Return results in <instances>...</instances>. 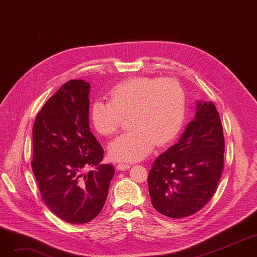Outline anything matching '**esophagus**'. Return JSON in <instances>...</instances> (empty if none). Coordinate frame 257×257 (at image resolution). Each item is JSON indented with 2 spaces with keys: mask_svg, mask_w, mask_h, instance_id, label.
Instances as JSON below:
<instances>
[{
  "mask_svg": "<svg viewBox=\"0 0 257 257\" xmlns=\"http://www.w3.org/2000/svg\"><path fill=\"white\" fill-rule=\"evenodd\" d=\"M130 165H128V164H118L117 166H116V169L118 170V171H126V170H128V169H130Z\"/></svg>",
  "mask_w": 257,
  "mask_h": 257,
  "instance_id": "34e87169",
  "label": "esophagus"
}]
</instances>
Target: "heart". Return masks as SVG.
Returning <instances> with one entry per match:
<instances>
[{
	"label": "heart",
	"mask_w": 257,
	"mask_h": 257,
	"mask_svg": "<svg viewBox=\"0 0 257 257\" xmlns=\"http://www.w3.org/2000/svg\"><path fill=\"white\" fill-rule=\"evenodd\" d=\"M110 102L97 100L90 108L93 127L102 136H112L130 115L132 128L109 145L117 161H139L151 153L155 144L164 146L179 133L185 115V94L174 79L133 77L115 84Z\"/></svg>",
	"instance_id": "heart-1"
}]
</instances>
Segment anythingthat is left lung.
<instances>
[{"label": "left lung", "mask_w": 257, "mask_h": 257, "mask_svg": "<svg viewBox=\"0 0 257 257\" xmlns=\"http://www.w3.org/2000/svg\"><path fill=\"white\" fill-rule=\"evenodd\" d=\"M225 142L217 108L197 102L196 114L180 140L159 155L148 177L153 207L181 219L203 208L212 198L224 166Z\"/></svg>", "instance_id": "1"}]
</instances>
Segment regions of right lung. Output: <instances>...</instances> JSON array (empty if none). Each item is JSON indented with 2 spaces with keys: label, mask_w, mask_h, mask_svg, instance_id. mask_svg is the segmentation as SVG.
I'll return each mask as SVG.
<instances>
[{
  "label": "right lung",
  "mask_w": 257,
  "mask_h": 257,
  "mask_svg": "<svg viewBox=\"0 0 257 257\" xmlns=\"http://www.w3.org/2000/svg\"><path fill=\"white\" fill-rule=\"evenodd\" d=\"M89 89L71 80L46 102L33 125V174L47 206L61 220L84 224L103 209L114 168L89 128ZM95 170L87 173L86 168Z\"/></svg>",
  "instance_id": "right-lung-1"
}]
</instances>
